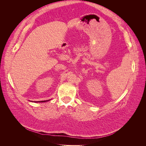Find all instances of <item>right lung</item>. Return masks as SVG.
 <instances>
[{"label":"right lung","instance_id":"1","mask_svg":"<svg viewBox=\"0 0 146 146\" xmlns=\"http://www.w3.org/2000/svg\"><path fill=\"white\" fill-rule=\"evenodd\" d=\"M48 100H42V101H37V102H47V101H48Z\"/></svg>","mask_w":146,"mask_h":146}]
</instances>
